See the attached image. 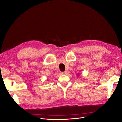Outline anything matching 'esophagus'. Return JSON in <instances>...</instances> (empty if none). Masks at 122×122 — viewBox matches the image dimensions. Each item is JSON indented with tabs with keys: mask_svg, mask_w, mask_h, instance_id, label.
<instances>
[{
	"mask_svg": "<svg viewBox=\"0 0 122 122\" xmlns=\"http://www.w3.org/2000/svg\"><path fill=\"white\" fill-rule=\"evenodd\" d=\"M61 75H65L66 74V71H63V72H61Z\"/></svg>",
	"mask_w": 122,
	"mask_h": 122,
	"instance_id": "34e87169",
	"label": "esophagus"
}]
</instances>
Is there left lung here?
I'll list each match as a JSON object with an SVG mask.
<instances>
[{
	"mask_svg": "<svg viewBox=\"0 0 122 122\" xmlns=\"http://www.w3.org/2000/svg\"><path fill=\"white\" fill-rule=\"evenodd\" d=\"M79 74V73H78ZM78 74V75H79V74Z\"/></svg>",
	"mask_w": 122,
	"mask_h": 122,
	"instance_id": "left-lung-1",
	"label": "left lung"
}]
</instances>
